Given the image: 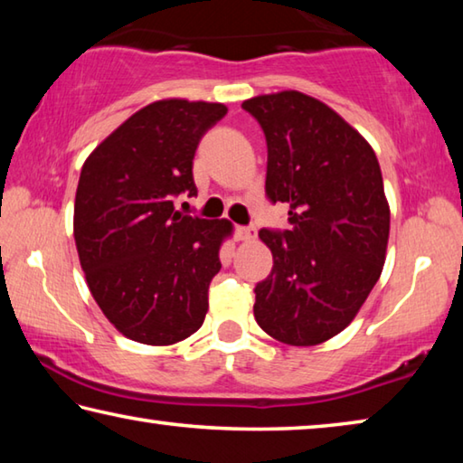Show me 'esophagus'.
<instances>
[{
  "mask_svg": "<svg viewBox=\"0 0 463 463\" xmlns=\"http://www.w3.org/2000/svg\"><path fill=\"white\" fill-rule=\"evenodd\" d=\"M234 234H237L239 241H253L257 237V229L255 226H237Z\"/></svg>",
  "mask_w": 463,
  "mask_h": 463,
  "instance_id": "obj_1",
  "label": "esophagus"
}]
</instances>
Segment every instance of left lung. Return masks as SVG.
<instances>
[{
	"label": "left lung",
	"mask_w": 463,
	"mask_h": 463,
	"mask_svg": "<svg viewBox=\"0 0 463 463\" xmlns=\"http://www.w3.org/2000/svg\"><path fill=\"white\" fill-rule=\"evenodd\" d=\"M268 143L265 195L289 231L261 229L273 268L255 286L257 325L308 347L339 335L378 281L390 232L380 163L339 114L300 91L242 101Z\"/></svg>",
	"instance_id": "obj_1"
}]
</instances>
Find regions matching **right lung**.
Masks as SVG:
<instances>
[{
	"label": "right lung",
	"instance_id": "obj_1",
	"mask_svg": "<svg viewBox=\"0 0 463 463\" xmlns=\"http://www.w3.org/2000/svg\"><path fill=\"white\" fill-rule=\"evenodd\" d=\"M226 106L161 99L138 109L83 163L73 234L90 292L118 331L145 345L194 335L221 271L229 221L174 208L195 195L194 155Z\"/></svg>",
	"mask_w": 463,
	"mask_h": 463
}]
</instances>
